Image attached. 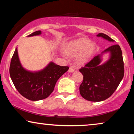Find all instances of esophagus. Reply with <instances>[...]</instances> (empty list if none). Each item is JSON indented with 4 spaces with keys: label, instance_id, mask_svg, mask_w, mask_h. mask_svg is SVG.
I'll return each instance as SVG.
<instances>
[{
    "label": "esophagus",
    "instance_id": "34e87169",
    "mask_svg": "<svg viewBox=\"0 0 134 134\" xmlns=\"http://www.w3.org/2000/svg\"><path fill=\"white\" fill-rule=\"evenodd\" d=\"M74 71H75L74 70V68L72 66H71L70 68H69V70H68V71H69V72H74Z\"/></svg>",
    "mask_w": 134,
    "mask_h": 134
}]
</instances>
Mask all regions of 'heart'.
Returning <instances> with one entry per match:
<instances>
[{
	"mask_svg": "<svg viewBox=\"0 0 134 134\" xmlns=\"http://www.w3.org/2000/svg\"><path fill=\"white\" fill-rule=\"evenodd\" d=\"M96 49V43L85 37L72 40L64 47V50L68 56L75 57L78 55L77 63L79 65L87 63L92 57Z\"/></svg>",
	"mask_w": 134,
	"mask_h": 134,
	"instance_id": "b5f03b06",
	"label": "heart"
}]
</instances>
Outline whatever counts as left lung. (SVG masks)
Listing matches in <instances>:
<instances>
[{
  "label": "left lung",
  "mask_w": 134,
  "mask_h": 134,
  "mask_svg": "<svg viewBox=\"0 0 134 134\" xmlns=\"http://www.w3.org/2000/svg\"><path fill=\"white\" fill-rule=\"evenodd\" d=\"M110 42L114 40L107 35L99 33L97 35ZM109 53V58L101 64L102 56ZM79 71L83 75V82L80 85L81 96L86 100L99 102L109 98L116 90L124 77V69L122 51L120 46H111L93 59Z\"/></svg>",
  "instance_id": "8db88e82"
}]
</instances>
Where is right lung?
Returning a JSON list of instances; mask_svg holds the SVG:
<instances>
[{"label": "right lung", "instance_id": "obj_1", "mask_svg": "<svg viewBox=\"0 0 134 134\" xmlns=\"http://www.w3.org/2000/svg\"><path fill=\"white\" fill-rule=\"evenodd\" d=\"M41 31L35 32L28 36L40 35ZM68 66H61L51 62L44 68L30 71L22 66L16 47L10 66V75L14 87L22 96L30 100H42L54 91L58 79L68 70Z\"/></svg>", "mask_w": 134, "mask_h": 134}]
</instances>
